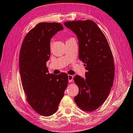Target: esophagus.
Instances as JSON below:
<instances>
[{
    "label": "esophagus",
    "mask_w": 133,
    "mask_h": 133,
    "mask_svg": "<svg viewBox=\"0 0 133 133\" xmlns=\"http://www.w3.org/2000/svg\"><path fill=\"white\" fill-rule=\"evenodd\" d=\"M68 78H69V82L71 83L72 82V81H73V76L70 75H68Z\"/></svg>",
    "instance_id": "34e87169"
}]
</instances>
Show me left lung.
<instances>
[{"mask_svg": "<svg viewBox=\"0 0 133 133\" xmlns=\"http://www.w3.org/2000/svg\"><path fill=\"white\" fill-rule=\"evenodd\" d=\"M78 40V57L84 63L85 77L77 75L74 81L79 89L75 97L78 107L85 111L97 109L106 100L114 77L113 56L106 37L93 21L66 22Z\"/></svg>", "mask_w": 133, "mask_h": 133, "instance_id": "8db88e82", "label": "left lung"}]
</instances>
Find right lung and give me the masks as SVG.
Returning <instances> with one entry per match:
<instances>
[{
	"mask_svg": "<svg viewBox=\"0 0 133 133\" xmlns=\"http://www.w3.org/2000/svg\"><path fill=\"white\" fill-rule=\"evenodd\" d=\"M62 30L63 27L59 23L37 24L27 33L20 51V74L26 100L36 112L43 116L57 111L68 85L67 74H50L46 66L51 38Z\"/></svg>",
	"mask_w": 133,
	"mask_h": 133,
	"instance_id": "obj_1",
	"label": "right lung"
}]
</instances>
